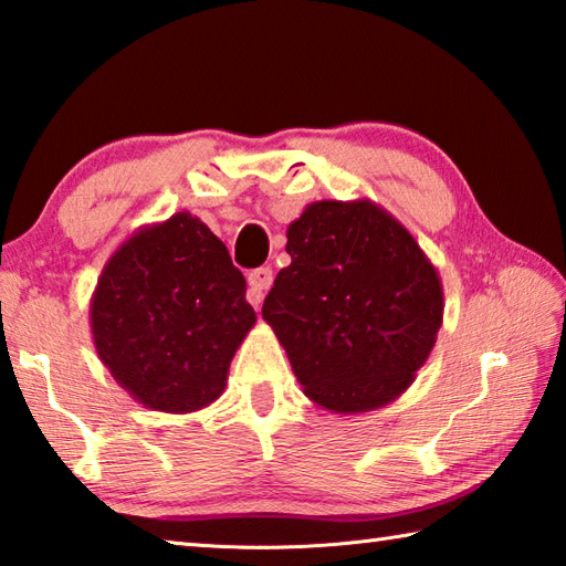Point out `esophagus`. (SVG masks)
<instances>
[{
  "label": "esophagus",
  "instance_id": "1",
  "mask_svg": "<svg viewBox=\"0 0 566 566\" xmlns=\"http://www.w3.org/2000/svg\"><path fill=\"white\" fill-rule=\"evenodd\" d=\"M248 282H250V290H248V302H250L252 306H260V304H262V300H264L266 290H270L272 282H274V274H272L270 266H260V270L250 272Z\"/></svg>",
  "mask_w": 566,
  "mask_h": 566
}]
</instances>
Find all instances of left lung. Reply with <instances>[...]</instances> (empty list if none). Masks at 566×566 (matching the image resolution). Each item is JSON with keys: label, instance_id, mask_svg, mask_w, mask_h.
Listing matches in <instances>:
<instances>
[{"label": "left lung", "instance_id": "1", "mask_svg": "<svg viewBox=\"0 0 566 566\" xmlns=\"http://www.w3.org/2000/svg\"><path fill=\"white\" fill-rule=\"evenodd\" d=\"M286 252L262 318L304 396L344 416L394 403L443 326L436 264L368 198L306 205L286 228Z\"/></svg>", "mask_w": 566, "mask_h": 566}]
</instances>
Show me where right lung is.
I'll return each mask as SVG.
<instances>
[{
  "instance_id": "obj_1",
  "label": "right lung",
  "mask_w": 566,
  "mask_h": 566,
  "mask_svg": "<svg viewBox=\"0 0 566 566\" xmlns=\"http://www.w3.org/2000/svg\"><path fill=\"white\" fill-rule=\"evenodd\" d=\"M244 292L228 248L200 218L143 224L108 256L91 294L101 364L146 408L195 413L222 396L256 322Z\"/></svg>"
}]
</instances>
